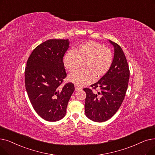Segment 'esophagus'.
Wrapping results in <instances>:
<instances>
[{
  "instance_id": "34e87169",
  "label": "esophagus",
  "mask_w": 155,
  "mask_h": 155,
  "mask_svg": "<svg viewBox=\"0 0 155 155\" xmlns=\"http://www.w3.org/2000/svg\"><path fill=\"white\" fill-rule=\"evenodd\" d=\"M75 91H78V90L82 89V88L81 87H80V86H78V85H75Z\"/></svg>"
}]
</instances>
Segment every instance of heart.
I'll return each instance as SVG.
<instances>
[{
    "instance_id": "heart-1",
    "label": "heart",
    "mask_w": 155,
    "mask_h": 155,
    "mask_svg": "<svg viewBox=\"0 0 155 155\" xmlns=\"http://www.w3.org/2000/svg\"><path fill=\"white\" fill-rule=\"evenodd\" d=\"M110 49L98 42L89 41L66 52L63 64L70 72H74L84 64L83 68L69 75L70 82L78 85L92 82L96 76L102 77L108 72L113 63Z\"/></svg>"
}]
</instances>
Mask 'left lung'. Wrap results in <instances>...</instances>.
<instances>
[{"label": "left lung", "mask_w": 155, "mask_h": 155, "mask_svg": "<svg viewBox=\"0 0 155 155\" xmlns=\"http://www.w3.org/2000/svg\"><path fill=\"white\" fill-rule=\"evenodd\" d=\"M110 42L115 48L110 70L97 82L91 85V88L84 89L86 93L85 115L96 122H105L115 115L123 102L129 84L130 71L124 52L118 44ZM93 90L98 92H92Z\"/></svg>", "instance_id": "left-lung-1"}]
</instances>
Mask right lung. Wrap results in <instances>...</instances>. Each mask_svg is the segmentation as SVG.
<instances>
[{
  "label": "right lung",
  "instance_id": "1",
  "mask_svg": "<svg viewBox=\"0 0 155 155\" xmlns=\"http://www.w3.org/2000/svg\"><path fill=\"white\" fill-rule=\"evenodd\" d=\"M68 48V39L47 40L33 49L25 68V87L31 104L38 115L49 122L65 116L75 91L71 82L61 86L66 77L63 58Z\"/></svg>",
  "mask_w": 155,
  "mask_h": 155
}]
</instances>
